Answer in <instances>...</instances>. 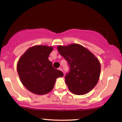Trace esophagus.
I'll return each instance as SVG.
<instances>
[{"label": "esophagus", "mask_w": 122, "mask_h": 122, "mask_svg": "<svg viewBox=\"0 0 122 122\" xmlns=\"http://www.w3.org/2000/svg\"><path fill=\"white\" fill-rule=\"evenodd\" d=\"M58 70H60V71H62V72H63V70H62V68H61V67H60V68H58Z\"/></svg>", "instance_id": "obj_1"}]
</instances>
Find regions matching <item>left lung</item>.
Returning <instances> with one entry per match:
<instances>
[{"instance_id":"8db88e82","label":"left lung","mask_w":122,"mask_h":122,"mask_svg":"<svg viewBox=\"0 0 122 122\" xmlns=\"http://www.w3.org/2000/svg\"><path fill=\"white\" fill-rule=\"evenodd\" d=\"M57 49L69 66L65 79L70 91L77 95L91 91L100 77L101 66L97 58L87 49L76 43L58 46Z\"/></svg>"}]
</instances>
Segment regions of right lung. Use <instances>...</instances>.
I'll list each match as a JSON object with an SVG mask.
<instances>
[{
  "label": "right lung",
  "instance_id": "right-lung-1",
  "mask_svg": "<svg viewBox=\"0 0 122 122\" xmlns=\"http://www.w3.org/2000/svg\"><path fill=\"white\" fill-rule=\"evenodd\" d=\"M53 49L34 46L26 50L18 61L17 71L21 82L32 93L46 94L53 89L57 78L64 76L62 72L53 68L48 59Z\"/></svg>",
  "mask_w": 122,
  "mask_h": 122
}]
</instances>
